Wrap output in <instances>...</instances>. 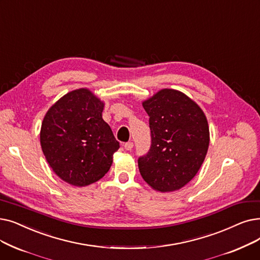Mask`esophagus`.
Returning a JSON list of instances; mask_svg holds the SVG:
<instances>
[{
    "instance_id": "obj_1",
    "label": "esophagus",
    "mask_w": 260,
    "mask_h": 260,
    "mask_svg": "<svg viewBox=\"0 0 260 260\" xmlns=\"http://www.w3.org/2000/svg\"><path fill=\"white\" fill-rule=\"evenodd\" d=\"M133 148H134V143L133 142H126V143H124V149L125 150H127V151H131V150H133Z\"/></svg>"
}]
</instances>
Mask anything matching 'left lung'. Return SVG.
<instances>
[{"label": "left lung", "instance_id": "obj_1", "mask_svg": "<svg viewBox=\"0 0 260 260\" xmlns=\"http://www.w3.org/2000/svg\"><path fill=\"white\" fill-rule=\"evenodd\" d=\"M149 115L151 146L138 158L142 178L160 192L178 190L205 159L209 128L203 110L184 93L162 89L143 102Z\"/></svg>", "mask_w": 260, "mask_h": 260}]
</instances>
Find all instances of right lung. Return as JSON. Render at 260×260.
I'll list each match as a JSON object with an SVG mask.
<instances>
[{
	"mask_svg": "<svg viewBox=\"0 0 260 260\" xmlns=\"http://www.w3.org/2000/svg\"><path fill=\"white\" fill-rule=\"evenodd\" d=\"M103 107L88 89H77L57 101L43 119L42 152L53 171L70 185L98 182L108 172L120 148L102 118Z\"/></svg>",
	"mask_w": 260,
	"mask_h": 260,
	"instance_id": "obj_1",
	"label": "right lung"
}]
</instances>
